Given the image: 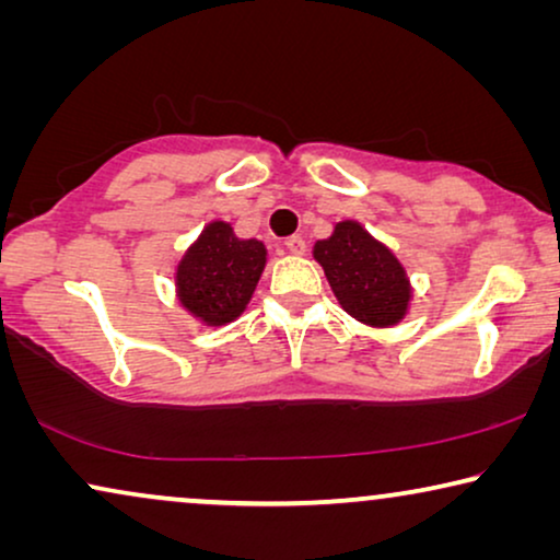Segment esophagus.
<instances>
[{"mask_svg": "<svg viewBox=\"0 0 560 560\" xmlns=\"http://www.w3.org/2000/svg\"><path fill=\"white\" fill-rule=\"evenodd\" d=\"M285 249L290 252V255H303V252H305V240H303V236H288Z\"/></svg>", "mask_w": 560, "mask_h": 560, "instance_id": "1", "label": "esophagus"}]
</instances>
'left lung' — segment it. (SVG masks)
Wrapping results in <instances>:
<instances>
[{
	"mask_svg": "<svg viewBox=\"0 0 560 560\" xmlns=\"http://www.w3.org/2000/svg\"><path fill=\"white\" fill-rule=\"evenodd\" d=\"M313 257L324 267L341 308L366 326L400 324L410 303V282L393 252L357 221H339Z\"/></svg>",
	"mask_w": 560,
	"mask_h": 560,
	"instance_id": "obj_1",
	"label": "left lung"
}]
</instances>
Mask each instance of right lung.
Here are the masks:
<instances>
[{
  "instance_id": "obj_1",
  "label": "right lung",
  "mask_w": 560,
  "mask_h": 560,
  "mask_svg": "<svg viewBox=\"0 0 560 560\" xmlns=\"http://www.w3.org/2000/svg\"><path fill=\"white\" fill-rule=\"evenodd\" d=\"M265 262L262 242L240 240L226 221H211L175 272L183 308L206 326L229 324L247 308Z\"/></svg>"
}]
</instances>
